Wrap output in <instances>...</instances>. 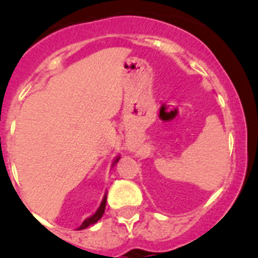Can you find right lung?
Segmentation results:
<instances>
[{"instance_id": "right-lung-1", "label": "right lung", "mask_w": 258, "mask_h": 258, "mask_svg": "<svg viewBox=\"0 0 258 258\" xmlns=\"http://www.w3.org/2000/svg\"><path fill=\"white\" fill-rule=\"evenodd\" d=\"M118 160H119V158L115 159L114 163H113V165H114L115 163L118 162ZM105 204H107V194H105V195H104V197H103V201H102V204H100L99 209H98V210L95 211V214H94V215H91L90 218L85 219V220L83 221V224H81L80 227H79V230L85 229V228H88L89 225H93V224H95L96 221L99 220V219L102 218V216H103V214H104V210H105Z\"/></svg>"}]
</instances>
